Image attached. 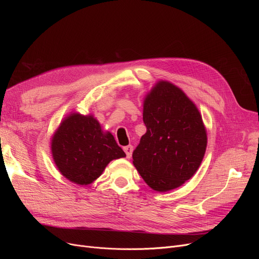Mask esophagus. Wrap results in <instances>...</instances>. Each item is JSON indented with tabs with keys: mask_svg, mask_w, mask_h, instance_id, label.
<instances>
[{
	"mask_svg": "<svg viewBox=\"0 0 259 259\" xmlns=\"http://www.w3.org/2000/svg\"><path fill=\"white\" fill-rule=\"evenodd\" d=\"M122 149H124V151H125V153H126L127 157H128V158H130V157H131V155H132V151H133V147H132L131 145H128V146L124 147V148H122Z\"/></svg>",
	"mask_w": 259,
	"mask_h": 259,
	"instance_id": "esophagus-1",
	"label": "esophagus"
}]
</instances>
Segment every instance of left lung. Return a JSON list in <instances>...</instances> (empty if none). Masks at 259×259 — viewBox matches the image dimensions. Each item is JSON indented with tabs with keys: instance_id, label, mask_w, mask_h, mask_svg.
Returning <instances> with one entry per match:
<instances>
[{
	"instance_id": "8db88e82",
	"label": "left lung",
	"mask_w": 259,
	"mask_h": 259,
	"mask_svg": "<svg viewBox=\"0 0 259 259\" xmlns=\"http://www.w3.org/2000/svg\"><path fill=\"white\" fill-rule=\"evenodd\" d=\"M147 132L133 151V165L155 191L182 186L198 169L207 134L195 105L176 86L161 80L147 95Z\"/></svg>"
}]
</instances>
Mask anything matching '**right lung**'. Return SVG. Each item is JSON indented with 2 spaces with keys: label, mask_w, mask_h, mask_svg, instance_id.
Segmentation results:
<instances>
[{
  "label": "right lung",
  "mask_w": 259,
  "mask_h": 259,
  "mask_svg": "<svg viewBox=\"0 0 259 259\" xmlns=\"http://www.w3.org/2000/svg\"><path fill=\"white\" fill-rule=\"evenodd\" d=\"M52 156L60 172L77 185L97 180L112 159L125 157L110 132L104 133L92 116L73 113L52 138Z\"/></svg>",
  "instance_id": "add662e5"
}]
</instances>
